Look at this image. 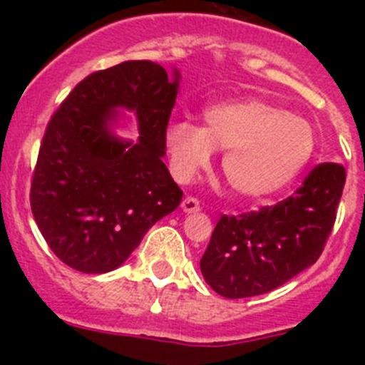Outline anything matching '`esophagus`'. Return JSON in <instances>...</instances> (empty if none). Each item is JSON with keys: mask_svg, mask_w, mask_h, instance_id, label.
Wrapping results in <instances>:
<instances>
[{"mask_svg": "<svg viewBox=\"0 0 365 365\" xmlns=\"http://www.w3.org/2000/svg\"><path fill=\"white\" fill-rule=\"evenodd\" d=\"M200 201L196 200V197H185V200L182 201V210L185 213H196L200 212Z\"/></svg>", "mask_w": 365, "mask_h": 365, "instance_id": "esophagus-1", "label": "esophagus"}]
</instances>
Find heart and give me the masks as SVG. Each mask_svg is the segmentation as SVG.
I'll list each match as a JSON object with an SVG mask.
<instances>
[{
    "instance_id": "heart-1",
    "label": "heart",
    "mask_w": 365,
    "mask_h": 365,
    "mask_svg": "<svg viewBox=\"0 0 365 365\" xmlns=\"http://www.w3.org/2000/svg\"><path fill=\"white\" fill-rule=\"evenodd\" d=\"M165 148L173 175L189 182L224 150L227 185L251 201L284 190L309 164L316 148L312 125L261 98H231L206 106L203 125L173 121L165 128Z\"/></svg>"
}]
</instances>
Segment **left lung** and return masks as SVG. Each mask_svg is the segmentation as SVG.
Here are the masks:
<instances>
[{
    "instance_id": "8db88e82",
    "label": "left lung",
    "mask_w": 365,
    "mask_h": 365,
    "mask_svg": "<svg viewBox=\"0 0 365 365\" xmlns=\"http://www.w3.org/2000/svg\"><path fill=\"white\" fill-rule=\"evenodd\" d=\"M344 182V168L325 162L288 200L220 217L200 261L210 288L226 298L263 295L314 264L336 222Z\"/></svg>"
}]
</instances>
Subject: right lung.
Returning a JSON list of instances; mask_svg holds the SVG:
<instances>
[{
	"label": "right lung",
	"mask_w": 365,
	"mask_h": 365,
	"mask_svg": "<svg viewBox=\"0 0 365 365\" xmlns=\"http://www.w3.org/2000/svg\"><path fill=\"white\" fill-rule=\"evenodd\" d=\"M159 63L130 60L81 81L47 125L31 182V212L51 251L83 274L127 261L183 192L162 162L180 90ZM132 112L138 142L113 127Z\"/></svg>",
	"instance_id": "1"
}]
</instances>
